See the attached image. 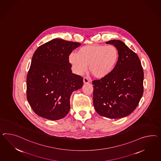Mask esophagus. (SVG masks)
<instances>
[{
	"mask_svg": "<svg viewBox=\"0 0 161 161\" xmlns=\"http://www.w3.org/2000/svg\"><path fill=\"white\" fill-rule=\"evenodd\" d=\"M90 82V80H89V79L87 78H86V77H85L84 78H83V83L84 84H86V83H88Z\"/></svg>",
	"mask_w": 161,
	"mask_h": 161,
	"instance_id": "obj_1",
	"label": "esophagus"
}]
</instances>
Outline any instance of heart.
I'll list each match as a JSON object with an SVG mask.
<instances>
[{
  "label": "heart",
  "instance_id": "obj_1",
  "mask_svg": "<svg viewBox=\"0 0 161 161\" xmlns=\"http://www.w3.org/2000/svg\"><path fill=\"white\" fill-rule=\"evenodd\" d=\"M119 51L114 46L92 44L80 48L76 54H71L69 61L78 74L89 71L95 78L102 80L114 70L119 59Z\"/></svg>",
  "mask_w": 161,
  "mask_h": 161
}]
</instances>
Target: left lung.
<instances>
[{
	"label": "left lung",
	"mask_w": 161,
	"mask_h": 161,
	"mask_svg": "<svg viewBox=\"0 0 161 161\" xmlns=\"http://www.w3.org/2000/svg\"><path fill=\"white\" fill-rule=\"evenodd\" d=\"M106 43L117 48L119 59L110 75L93 81V105L99 115L119 119L130 115L140 102L144 71L138 55L123 42L113 40Z\"/></svg>",
	"instance_id": "1"
}]
</instances>
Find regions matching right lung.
Here are the masks:
<instances>
[{
    "label": "right lung",
    "instance_id": "right-lung-1",
    "mask_svg": "<svg viewBox=\"0 0 161 161\" xmlns=\"http://www.w3.org/2000/svg\"><path fill=\"white\" fill-rule=\"evenodd\" d=\"M80 46L55 38L36 50L27 76V99L37 115L57 120L69 113L70 96L83 86L82 77L72 72L69 56Z\"/></svg>",
    "mask_w": 161,
    "mask_h": 161
}]
</instances>
